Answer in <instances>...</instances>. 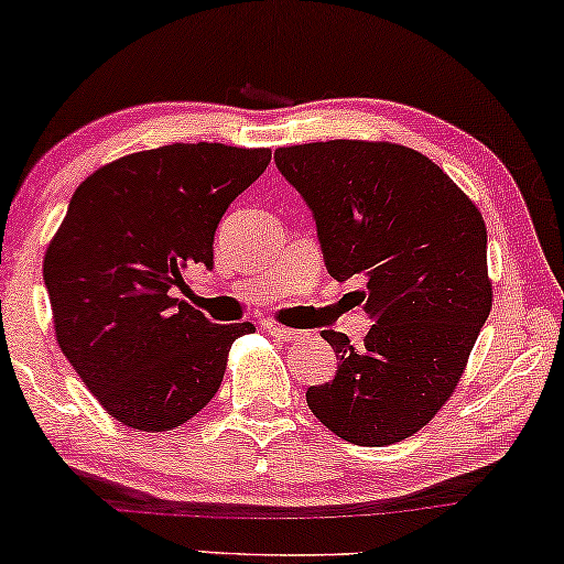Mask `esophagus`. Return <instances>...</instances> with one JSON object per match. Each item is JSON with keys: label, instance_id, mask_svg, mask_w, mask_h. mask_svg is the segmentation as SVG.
<instances>
[{"label": "esophagus", "instance_id": "esophagus-1", "mask_svg": "<svg viewBox=\"0 0 564 564\" xmlns=\"http://www.w3.org/2000/svg\"><path fill=\"white\" fill-rule=\"evenodd\" d=\"M267 330L272 334L274 338H280V341H297L300 330L297 328H288V326H274V323H267Z\"/></svg>", "mask_w": 564, "mask_h": 564}]
</instances>
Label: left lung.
<instances>
[{"instance_id": "1", "label": "left lung", "mask_w": 564, "mask_h": 564, "mask_svg": "<svg viewBox=\"0 0 564 564\" xmlns=\"http://www.w3.org/2000/svg\"><path fill=\"white\" fill-rule=\"evenodd\" d=\"M274 161L315 215L334 280H367L365 344L323 330L336 377L307 408L359 446L421 431L454 395L492 307L488 228L473 199L423 153L388 141L276 149Z\"/></svg>"}]
</instances>
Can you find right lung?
I'll list each match as a JSON object with an SVG mask.
<instances>
[{"label": "right lung", "mask_w": 564, "mask_h": 564, "mask_svg": "<svg viewBox=\"0 0 564 564\" xmlns=\"http://www.w3.org/2000/svg\"><path fill=\"white\" fill-rule=\"evenodd\" d=\"M269 149L172 143L128 153L76 187L43 259L64 357L122 426L172 431L203 411L236 338L176 297L213 267L215 228L264 174Z\"/></svg>", "instance_id": "right-lung-1"}]
</instances>
